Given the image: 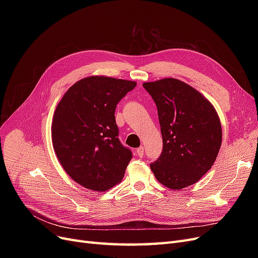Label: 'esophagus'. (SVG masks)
Segmentation results:
<instances>
[{"mask_svg": "<svg viewBox=\"0 0 258 258\" xmlns=\"http://www.w3.org/2000/svg\"><path fill=\"white\" fill-rule=\"evenodd\" d=\"M136 153H137V155H138L140 158H142L143 155H144V147H143V146H140L139 148H137Z\"/></svg>", "mask_w": 258, "mask_h": 258, "instance_id": "1", "label": "esophagus"}]
</instances>
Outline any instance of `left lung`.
<instances>
[{
	"instance_id": "obj_1",
	"label": "left lung",
	"mask_w": 258,
	"mask_h": 258,
	"mask_svg": "<svg viewBox=\"0 0 258 258\" xmlns=\"http://www.w3.org/2000/svg\"><path fill=\"white\" fill-rule=\"evenodd\" d=\"M143 87L157 105L163 139L152 171L170 189L195 184L211 168L221 148L218 113L201 93L179 79L165 78Z\"/></svg>"
}]
</instances>
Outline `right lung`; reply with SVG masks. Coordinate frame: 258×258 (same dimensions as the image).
<instances>
[{
    "label": "right lung",
    "instance_id": "add662e5",
    "mask_svg": "<svg viewBox=\"0 0 258 258\" xmlns=\"http://www.w3.org/2000/svg\"><path fill=\"white\" fill-rule=\"evenodd\" d=\"M136 85L111 77H87L67 91L54 113V151L67 173L91 190L105 191L118 184L133 158L119 140L115 111Z\"/></svg>",
    "mask_w": 258,
    "mask_h": 258
}]
</instances>
